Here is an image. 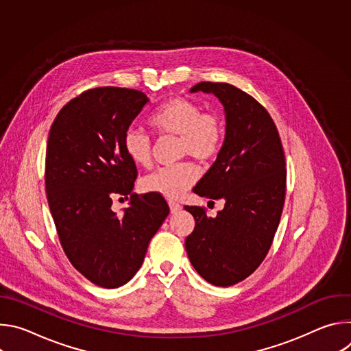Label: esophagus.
Wrapping results in <instances>:
<instances>
[{"mask_svg":"<svg viewBox=\"0 0 351 351\" xmlns=\"http://www.w3.org/2000/svg\"><path fill=\"white\" fill-rule=\"evenodd\" d=\"M168 204H169V208H171V213H172V214H175V213H178V211H180V210H182V206H180L179 203L169 202Z\"/></svg>","mask_w":351,"mask_h":351,"instance_id":"34e87169","label":"esophagus"}]
</instances>
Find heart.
Listing matches in <instances>:
<instances>
[{
    "instance_id": "heart-1",
    "label": "heart",
    "mask_w": 351,
    "mask_h": 351,
    "mask_svg": "<svg viewBox=\"0 0 351 351\" xmlns=\"http://www.w3.org/2000/svg\"><path fill=\"white\" fill-rule=\"evenodd\" d=\"M149 126L160 136H178V156H191L199 161L214 160L222 148L225 129L219 115L203 112V108L186 97H172L149 117ZM128 158L137 167L152 165L153 144L138 129H129L122 138ZM197 178L195 167L182 161L157 169L140 182L145 193H156L167 198L180 197Z\"/></svg>"
}]
</instances>
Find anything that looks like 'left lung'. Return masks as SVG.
<instances>
[{
  "label": "left lung",
  "instance_id": "left-lung-1",
  "mask_svg": "<svg viewBox=\"0 0 351 351\" xmlns=\"http://www.w3.org/2000/svg\"><path fill=\"white\" fill-rule=\"evenodd\" d=\"M190 91L213 93L225 108L223 145L193 189L210 203L223 199L225 207L208 218L204 207L184 206L195 221L184 245L199 276L228 287L252 275L269 252L285 204V153L274 119L254 97L215 82Z\"/></svg>",
  "mask_w": 351,
  "mask_h": 351
}]
</instances>
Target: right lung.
<instances>
[{"instance_id": "1", "label": "right lung", "mask_w": 351, "mask_h": 351, "mask_svg": "<svg viewBox=\"0 0 351 351\" xmlns=\"http://www.w3.org/2000/svg\"><path fill=\"white\" fill-rule=\"evenodd\" d=\"M148 103L134 88L95 87L64 106L49 129L45 191L71 264L91 283L115 289L141 267L147 247L169 214L165 198L133 193L136 165L122 148L133 119ZM129 199L118 217L112 198Z\"/></svg>"}]
</instances>
